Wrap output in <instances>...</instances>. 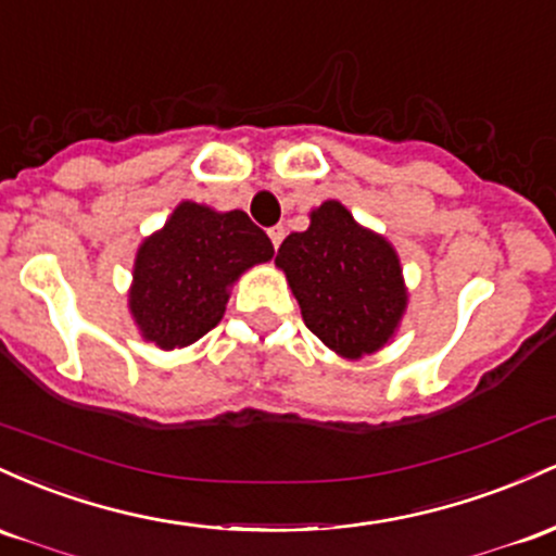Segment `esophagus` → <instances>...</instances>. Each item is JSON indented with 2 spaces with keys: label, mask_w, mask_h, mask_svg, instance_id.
Returning <instances> with one entry per match:
<instances>
[{
  "label": "esophagus",
  "mask_w": 556,
  "mask_h": 556,
  "mask_svg": "<svg viewBox=\"0 0 556 556\" xmlns=\"http://www.w3.org/2000/svg\"><path fill=\"white\" fill-rule=\"evenodd\" d=\"M267 233H270V241H273V247H280V241H283V236H286V228L283 226H273L270 230H267Z\"/></svg>",
  "instance_id": "obj_1"
}]
</instances>
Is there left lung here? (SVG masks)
<instances>
[{
	"label": "left lung",
	"mask_w": 556,
	"mask_h": 556,
	"mask_svg": "<svg viewBox=\"0 0 556 556\" xmlns=\"http://www.w3.org/2000/svg\"><path fill=\"white\" fill-rule=\"evenodd\" d=\"M302 320L344 359L389 346L407 312L402 260L386 236L354 220L339 199L309 212V228L286 236L276 254Z\"/></svg>",
	"instance_id": "8db88e82"
}]
</instances>
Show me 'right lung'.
Listing matches in <instances>:
<instances>
[{"instance_id": "right-lung-1", "label": "right lung", "mask_w": 556, "mask_h": 556, "mask_svg": "<svg viewBox=\"0 0 556 556\" xmlns=\"http://www.w3.org/2000/svg\"><path fill=\"white\" fill-rule=\"evenodd\" d=\"M276 249L247 212L180 202L136 249L128 312L162 352L191 346L226 315L233 283Z\"/></svg>"}]
</instances>
